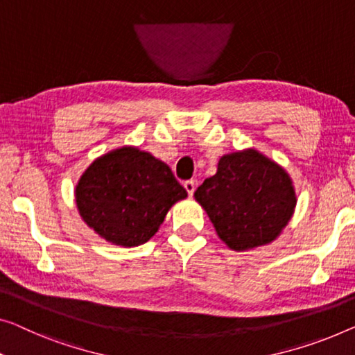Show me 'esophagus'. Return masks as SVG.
Wrapping results in <instances>:
<instances>
[{
  "instance_id": "esophagus-1",
  "label": "esophagus",
  "mask_w": 355,
  "mask_h": 355,
  "mask_svg": "<svg viewBox=\"0 0 355 355\" xmlns=\"http://www.w3.org/2000/svg\"><path fill=\"white\" fill-rule=\"evenodd\" d=\"M183 187H184V189H187V193L189 196L194 194V191H196V182H194V180H187V182L183 183Z\"/></svg>"
}]
</instances>
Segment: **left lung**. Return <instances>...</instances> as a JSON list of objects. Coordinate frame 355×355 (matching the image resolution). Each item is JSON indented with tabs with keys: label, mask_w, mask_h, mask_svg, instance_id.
Instances as JSON below:
<instances>
[{
	"label": "left lung",
	"mask_w": 355,
	"mask_h": 355,
	"mask_svg": "<svg viewBox=\"0 0 355 355\" xmlns=\"http://www.w3.org/2000/svg\"><path fill=\"white\" fill-rule=\"evenodd\" d=\"M220 239L234 250L269 244L292 218L296 198L282 167L255 150L226 155L196 189Z\"/></svg>",
	"instance_id": "left-lung-1"
}]
</instances>
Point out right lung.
<instances>
[{
	"mask_svg": "<svg viewBox=\"0 0 355 355\" xmlns=\"http://www.w3.org/2000/svg\"><path fill=\"white\" fill-rule=\"evenodd\" d=\"M187 196L167 164L132 146L94 161L76 187L83 220L103 239L124 247L150 241L168 209Z\"/></svg>",
	"mask_w": 355,
	"mask_h": 355,
	"instance_id": "1",
	"label": "right lung"
}]
</instances>
